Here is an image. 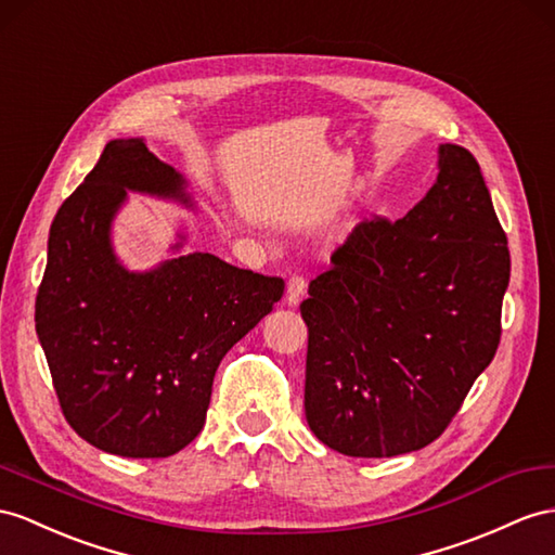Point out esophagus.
<instances>
[{"label":"esophagus","instance_id":"esophagus-1","mask_svg":"<svg viewBox=\"0 0 555 555\" xmlns=\"http://www.w3.org/2000/svg\"><path fill=\"white\" fill-rule=\"evenodd\" d=\"M305 293H307V281H305V276H291V281H288V286H286V302L288 305H297L305 297Z\"/></svg>","mask_w":555,"mask_h":555}]
</instances>
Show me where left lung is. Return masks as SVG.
I'll use <instances>...</instances> for the list:
<instances>
[{
  "label": "left lung",
  "instance_id": "left-lung-1",
  "mask_svg": "<svg viewBox=\"0 0 555 555\" xmlns=\"http://www.w3.org/2000/svg\"><path fill=\"white\" fill-rule=\"evenodd\" d=\"M309 283L305 415L349 457H393L448 429L502 337L511 258L474 154L401 220H363Z\"/></svg>",
  "mask_w": 555,
  "mask_h": 555
}]
</instances>
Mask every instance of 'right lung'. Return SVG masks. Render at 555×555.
I'll return each mask as SVG.
<instances>
[{"label":"right lung","instance_id":"obj_1","mask_svg":"<svg viewBox=\"0 0 555 555\" xmlns=\"http://www.w3.org/2000/svg\"><path fill=\"white\" fill-rule=\"evenodd\" d=\"M184 188L142 138L109 140L51 222L35 302L39 343L67 424L119 457H168L192 443L224 353L283 295V279L210 253L150 272L117 260L109 227L126 190L192 206Z\"/></svg>","mask_w":555,"mask_h":555}]
</instances>
